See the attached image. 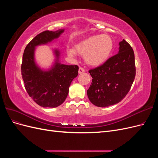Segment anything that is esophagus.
<instances>
[{
	"instance_id": "obj_1",
	"label": "esophagus",
	"mask_w": 158,
	"mask_h": 158,
	"mask_svg": "<svg viewBox=\"0 0 158 158\" xmlns=\"http://www.w3.org/2000/svg\"><path fill=\"white\" fill-rule=\"evenodd\" d=\"M85 72V70L84 68L82 67H80L79 68V70H78V73L79 74H82V73H84Z\"/></svg>"
}]
</instances>
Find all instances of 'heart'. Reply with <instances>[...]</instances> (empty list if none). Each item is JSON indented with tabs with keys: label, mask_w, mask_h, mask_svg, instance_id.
<instances>
[{
	"label": "heart",
	"mask_w": 158,
	"mask_h": 158,
	"mask_svg": "<svg viewBox=\"0 0 158 158\" xmlns=\"http://www.w3.org/2000/svg\"><path fill=\"white\" fill-rule=\"evenodd\" d=\"M113 47L112 38L107 34L94 35L76 45L78 53L85 56L87 64L99 66L106 62L111 54ZM76 52L74 49H69L67 53L70 56H74Z\"/></svg>",
	"instance_id": "heart-1"
}]
</instances>
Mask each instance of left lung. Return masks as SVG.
<instances>
[{
	"instance_id": "8db88e82",
	"label": "left lung",
	"mask_w": 158,
	"mask_h": 158,
	"mask_svg": "<svg viewBox=\"0 0 158 158\" xmlns=\"http://www.w3.org/2000/svg\"><path fill=\"white\" fill-rule=\"evenodd\" d=\"M89 73L93 79L87 94L92 103L106 107L119 103L129 92L136 75L131 46L125 40L119 42L118 53Z\"/></svg>"
}]
</instances>
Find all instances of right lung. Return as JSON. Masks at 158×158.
Returning <instances> with one entry per match:
<instances>
[{"label":"right lung","mask_w":158,"mask_h":158,"mask_svg":"<svg viewBox=\"0 0 158 158\" xmlns=\"http://www.w3.org/2000/svg\"><path fill=\"white\" fill-rule=\"evenodd\" d=\"M64 31L60 29L40 33L27 45L23 52L21 72L25 88L33 101L43 107L60 106L67 97L72 81L78 74L77 65L60 63L58 49L53 51L56 59L50 69H41L35 62V47L57 39Z\"/></svg>","instance_id":"add662e5"}]
</instances>
